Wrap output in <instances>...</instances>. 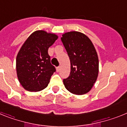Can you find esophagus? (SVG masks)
Here are the masks:
<instances>
[{
	"instance_id": "1",
	"label": "esophagus",
	"mask_w": 127,
	"mask_h": 127,
	"mask_svg": "<svg viewBox=\"0 0 127 127\" xmlns=\"http://www.w3.org/2000/svg\"><path fill=\"white\" fill-rule=\"evenodd\" d=\"M60 70V66H58V67H57V71L59 72Z\"/></svg>"
}]
</instances>
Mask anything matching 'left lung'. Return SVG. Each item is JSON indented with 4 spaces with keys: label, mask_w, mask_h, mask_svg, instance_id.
<instances>
[{
    "label": "left lung",
    "mask_w": 127,
    "mask_h": 127,
    "mask_svg": "<svg viewBox=\"0 0 127 127\" xmlns=\"http://www.w3.org/2000/svg\"><path fill=\"white\" fill-rule=\"evenodd\" d=\"M61 41L70 62V72L64 79L65 87L70 93L83 95L88 93L97 80L98 59L90 39L79 32L64 33Z\"/></svg>",
    "instance_id": "8db88e82"
}]
</instances>
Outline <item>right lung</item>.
I'll use <instances>...</instances> for the list:
<instances>
[{
  "instance_id": "right-lung-1",
  "label": "right lung",
  "mask_w": 127,
  "mask_h": 127,
  "mask_svg": "<svg viewBox=\"0 0 127 127\" xmlns=\"http://www.w3.org/2000/svg\"><path fill=\"white\" fill-rule=\"evenodd\" d=\"M57 39V35L37 30L28 37L19 51L16 72L20 84L26 90L38 92L47 87L56 71L48 50Z\"/></svg>"
}]
</instances>
